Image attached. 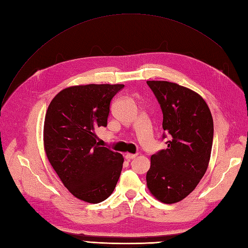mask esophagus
<instances>
[{"instance_id": "obj_1", "label": "esophagus", "mask_w": 248, "mask_h": 248, "mask_svg": "<svg viewBox=\"0 0 248 248\" xmlns=\"http://www.w3.org/2000/svg\"><path fill=\"white\" fill-rule=\"evenodd\" d=\"M138 156V154H126L125 155V158L127 159V160H130V159H133V158H136V157Z\"/></svg>"}]
</instances>
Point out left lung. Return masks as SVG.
<instances>
[{"label":"left lung","instance_id":"obj_1","mask_svg":"<svg viewBox=\"0 0 248 248\" xmlns=\"http://www.w3.org/2000/svg\"><path fill=\"white\" fill-rule=\"evenodd\" d=\"M163 115L168 148L151 156L147 185L164 204L182 201L205 175L213 142V119L206 101L192 90L164 80H148Z\"/></svg>","mask_w":248,"mask_h":248}]
</instances>
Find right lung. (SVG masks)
<instances>
[{"instance_id":"1","label":"right lung","mask_w":248,"mask_h":248,"mask_svg":"<svg viewBox=\"0 0 248 248\" xmlns=\"http://www.w3.org/2000/svg\"><path fill=\"white\" fill-rule=\"evenodd\" d=\"M124 85H85L62 90L49 103L43 141L48 161L74 197L91 204L114 191L123 156L96 141L107 127L110 100Z\"/></svg>"}]
</instances>
